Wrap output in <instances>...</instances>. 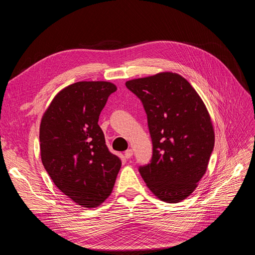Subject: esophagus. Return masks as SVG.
I'll return each mask as SVG.
<instances>
[{
    "mask_svg": "<svg viewBox=\"0 0 255 255\" xmlns=\"http://www.w3.org/2000/svg\"><path fill=\"white\" fill-rule=\"evenodd\" d=\"M125 156H126V158H130L133 156V150L132 149H128L126 152H125Z\"/></svg>",
    "mask_w": 255,
    "mask_h": 255,
    "instance_id": "34e87169",
    "label": "esophagus"
}]
</instances>
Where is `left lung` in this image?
<instances>
[{
  "instance_id": "left-lung-1",
  "label": "left lung",
  "mask_w": 255,
  "mask_h": 255,
  "mask_svg": "<svg viewBox=\"0 0 255 255\" xmlns=\"http://www.w3.org/2000/svg\"><path fill=\"white\" fill-rule=\"evenodd\" d=\"M126 86L142 102L153 144L150 164L140 166L139 173L161 201L181 202L198 186L214 149L206 106L177 73L130 80Z\"/></svg>"
}]
</instances>
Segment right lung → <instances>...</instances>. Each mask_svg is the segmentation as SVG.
<instances>
[{"instance_id": "obj_1", "label": "right lung", "mask_w": 255, "mask_h": 255, "mask_svg": "<svg viewBox=\"0 0 255 255\" xmlns=\"http://www.w3.org/2000/svg\"><path fill=\"white\" fill-rule=\"evenodd\" d=\"M116 90V85L102 81L69 85L53 99L41 119L44 169L57 188L83 207L99 206L110 197L121 167L98 125Z\"/></svg>"}]
</instances>
